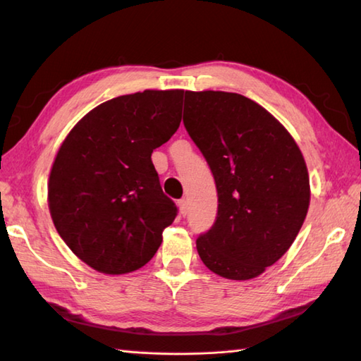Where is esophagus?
<instances>
[{
  "label": "esophagus",
  "mask_w": 361,
  "mask_h": 361,
  "mask_svg": "<svg viewBox=\"0 0 361 361\" xmlns=\"http://www.w3.org/2000/svg\"><path fill=\"white\" fill-rule=\"evenodd\" d=\"M178 207H179V214L182 216L187 215V201L185 200H179L178 201Z\"/></svg>",
  "instance_id": "esophagus-1"
}]
</instances>
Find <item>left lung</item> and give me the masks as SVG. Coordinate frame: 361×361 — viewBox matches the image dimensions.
<instances>
[{"instance_id":"obj_1","label":"left lung","mask_w":361,"mask_h":361,"mask_svg":"<svg viewBox=\"0 0 361 361\" xmlns=\"http://www.w3.org/2000/svg\"><path fill=\"white\" fill-rule=\"evenodd\" d=\"M183 126L214 174L219 212L196 240L209 270L245 281L286 253L307 219L310 176L295 140L248 97L185 91Z\"/></svg>"}]
</instances>
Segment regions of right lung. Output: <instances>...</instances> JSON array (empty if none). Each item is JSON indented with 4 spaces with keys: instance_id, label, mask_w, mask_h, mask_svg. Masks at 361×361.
I'll return each instance as SVG.
<instances>
[{
    "instance_id": "1",
    "label": "right lung",
    "mask_w": 361,
    "mask_h": 361,
    "mask_svg": "<svg viewBox=\"0 0 361 361\" xmlns=\"http://www.w3.org/2000/svg\"><path fill=\"white\" fill-rule=\"evenodd\" d=\"M182 97V90H146L106 100L58 149L49 179L53 224L100 274L141 269L178 215L151 155L179 128Z\"/></svg>"
}]
</instances>
